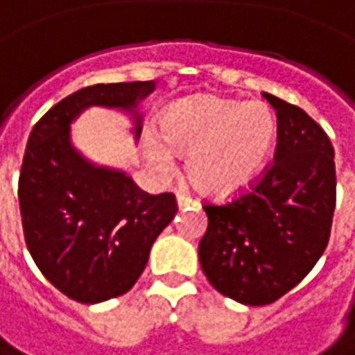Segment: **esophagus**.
Wrapping results in <instances>:
<instances>
[{
  "mask_svg": "<svg viewBox=\"0 0 355 355\" xmlns=\"http://www.w3.org/2000/svg\"><path fill=\"white\" fill-rule=\"evenodd\" d=\"M198 202L190 198L188 193H184V191H178V206L180 208H188V206H196Z\"/></svg>",
  "mask_w": 355,
  "mask_h": 355,
  "instance_id": "esophagus-1",
  "label": "esophagus"
}]
</instances>
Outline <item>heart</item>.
Masks as SVG:
<instances>
[{"instance_id": "obj_1", "label": "heart", "mask_w": 355, "mask_h": 355, "mask_svg": "<svg viewBox=\"0 0 355 355\" xmlns=\"http://www.w3.org/2000/svg\"><path fill=\"white\" fill-rule=\"evenodd\" d=\"M165 145L188 155V180L204 193L230 196L248 188L265 169L277 137V119L265 103L198 94L173 103L159 121ZM145 155L159 169L171 157L155 137H145Z\"/></svg>"}]
</instances>
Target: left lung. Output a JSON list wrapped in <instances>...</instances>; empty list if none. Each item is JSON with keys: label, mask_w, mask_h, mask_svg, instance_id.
<instances>
[{"label": "left lung", "mask_w": 355, "mask_h": 355, "mask_svg": "<svg viewBox=\"0 0 355 355\" xmlns=\"http://www.w3.org/2000/svg\"><path fill=\"white\" fill-rule=\"evenodd\" d=\"M277 113V149L250 191L204 204L198 254L216 291L268 305L297 287L323 254L336 210L334 147L303 109L263 92Z\"/></svg>", "instance_id": "1"}]
</instances>
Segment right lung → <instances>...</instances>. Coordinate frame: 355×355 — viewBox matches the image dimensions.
I'll return each mask as SVG.
<instances>
[{"label": "right lung", "instance_id": "1", "mask_svg": "<svg viewBox=\"0 0 355 355\" xmlns=\"http://www.w3.org/2000/svg\"><path fill=\"white\" fill-rule=\"evenodd\" d=\"M153 90L155 80L76 90L30 133L17 190L26 244L42 275L78 303L129 291L178 204L173 193H147L125 171L83 157L70 141V125L89 107L121 109L133 114L137 139V107Z\"/></svg>", "mask_w": 355, "mask_h": 355}]
</instances>
